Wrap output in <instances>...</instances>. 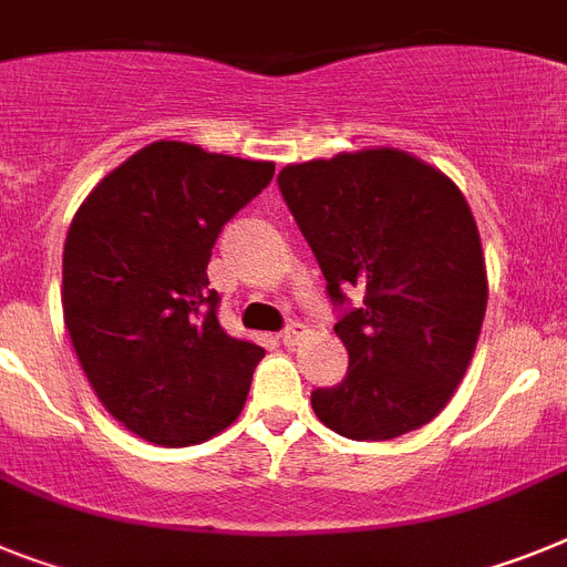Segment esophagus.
Here are the masks:
<instances>
[{"instance_id":"obj_1","label":"esophagus","mask_w":567,"mask_h":567,"mask_svg":"<svg viewBox=\"0 0 567 567\" xmlns=\"http://www.w3.org/2000/svg\"><path fill=\"white\" fill-rule=\"evenodd\" d=\"M306 334H308V328L302 326V322H291V326L282 331V346L293 349V346H299V340H306Z\"/></svg>"}]
</instances>
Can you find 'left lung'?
<instances>
[{"mask_svg": "<svg viewBox=\"0 0 567 567\" xmlns=\"http://www.w3.org/2000/svg\"><path fill=\"white\" fill-rule=\"evenodd\" d=\"M279 189L311 245L334 306L349 374L313 389L328 430L389 441L430 423L458 389L487 311L473 210L453 178L403 150L288 164Z\"/></svg>", "mask_w": 567, "mask_h": 567, "instance_id": "1", "label": "left lung"}]
</instances>
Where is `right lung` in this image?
Wrapping results in <instances>:
<instances>
[{
    "mask_svg": "<svg viewBox=\"0 0 567 567\" xmlns=\"http://www.w3.org/2000/svg\"><path fill=\"white\" fill-rule=\"evenodd\" d=\"M270 161L155 141L85 195L63 247V320L114 421L161 446L227 430L265 357L218 326L207 265Z\"/></svg>",
    "mask_w": 567,
    "mask_h": 567,
    "instance_id": "right-lung-1",
    "label": "right lung"
}]
</instances>
